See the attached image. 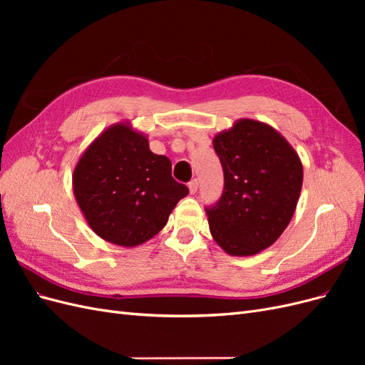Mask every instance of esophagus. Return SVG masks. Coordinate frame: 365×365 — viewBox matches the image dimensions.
Wrapping results in <instances>:
<instances>
[{
    "mask_svg": "<svg viewBox=\"0 0 365 365\" xmlns=\"http://www.w3.org/2000/svg\"><path fill=\"white\" fill-rule=\"evenodd\" d=\"M197 187H200V181H197V180H192L189 182V190H190L192 195H195L197 192Z\"/></svg>",
    "mask_w": 365,
    "mask_h": 365,
    "instance_id": "34e87169",
    "label": "esophagus"
}]
</instances>
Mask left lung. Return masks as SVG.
Listing matches in <instances>:
<instances>
[{
  "label": "left lung",
  "instance_id": "1",
  "mask_svg": "<svg viewBox=\"0 0 365 365\" xmlns=\"http://www.w3.org/2000/svg\"><path fill=\"white\" fill-rule=\"evenodd\" d=\"M213 148L224 169V193L207 219L216 244L230 256H254L289 225L303 185V164L277 129L239 118L219 132Z\"/></svg>",
  "mask_w": 365,
  "mask_h": 365
}]
</instances>
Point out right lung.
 <instances>
[{"label": "right lung", "mask_w": 365, "mask_h": 365, "mask_svg": "<svg viewBox=\"0 0 365 365\" xmlns=\"http://www.w3.org/2000/svg\"><path fill=\"white\" fill-rule=\"evenodd\" d=\"M73 193L98 237L134 248L160 233L189 189L172 178L170 160L149 149L148 135L130 121H118L81 155Z\"/></svg>", "instance_id": "right-lung-1"}]
</instances>
